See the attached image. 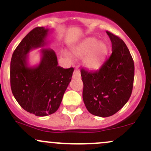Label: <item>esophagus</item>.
Wrapping results in <instances>:
<instances>
[{
    "label": "esophagus",
    "instance_id": "34e87169",
    "mask_svg": "<svg viewBox=\"0 0 151 151\" xmlns=\"http://www.w3.org/2000/svg\"><path fill=\"white\" fill-rule=\"evenodd\" d=\"M73 77H81V73L79 70L76 69L73 72Z\"/></svg>",
    "mask_w": 151,
    "mask_h": 151
}]
</instances>
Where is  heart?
Masks as SVG:
<instances>
[{
    "label": "heart",
    "instance_id": "b5f03b06",
    "mask_svg": "<svg viewBox=\"0 0 151 151\" xmlns=\"http://www.w3.org/2000/svg\"><path fill=\"white\" fill-rule=\"evenodd\" d=\"M72 54L78 59H83V65L87 69L95 70L102 65L107 54V46L95 38H86L77 46L72 48ZM65 55L70 58L65 52Z\"/></svg>",
    "mask_w": 151,
    "mask_h": 151
}]
</instances>
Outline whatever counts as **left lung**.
<instances>
[{
  "label": "left lung",
  "mask_w": 151,
  "mask_h": 151,
  "mask_svg": "<svg viewBox=\"0 0 151 151\" xmlns=\"http://www.w3.org/2000/svg\"><path fill=\"white\" fill-rule=\"evenodd\" d=\"M112 54L98 70L81 69L83 99L90 113L99 117L113 116L128 102L133 88L134 65L122 39L106 31Z\"/></svg>",
  "instance_id": "8db88e82"
}]
</instances>
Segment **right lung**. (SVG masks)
<instances>
[{"label": "right lung", "instance_id": "right-lung-1", "mask_svg": "<svg viewBox=\"0 0 151 151\" xmlns=\"http://www.w3.org/2000/svg\"><path fill=\"white\" fill-rule=\"evenodd\" d=\"M49 29L38 27L24 37L12 54L10 82L13 95L20 106L37 116H46L58 110L71 81L73 68L58 66L54 50L42 49L39 65H28V53L47 45Z\"/></svg>", "mask_w": 151, "mask_h": 151}]
</instances>
